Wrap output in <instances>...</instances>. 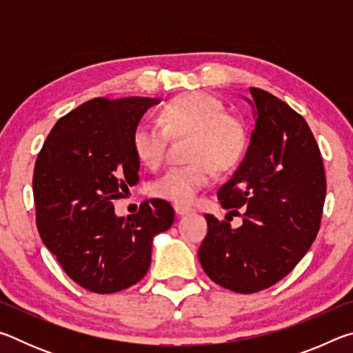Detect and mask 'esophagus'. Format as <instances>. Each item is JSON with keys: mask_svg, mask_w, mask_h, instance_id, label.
<instances>
[{"mask_svg": "<svg viewBox=\"0 0 353 353\" xmlns=\"http://www.w3.org/2000/svg\"><path fill=\"white\" fill-rule=\"evenodd\" d=\"M174 210H176V213L177 214H188V213H193L194 212V208L193 207H190V205H183V204H176L174 205Z\"/></svg>", "mask_w": 353, "mask_h": 353, "instance_id": "34e87169", "label": "esophagus"}]
</instances>
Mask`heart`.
I'll return each instance as SVG.
<instances>
[{
  "label": "heart",
  "instance_id": "heart-1",
  "mask_svg": "<svg viewBox=\"0 0 353 353\" xmlns=\"http://www.w3.org/2000/svg\"><path fill=\"white\" fill-rule=\"evenodd\" d=\"M170 135H190L187 155L191 162L172 166L149 185L155 198L190 204L201 190L212 183L214 168L234 166L246 149L248 134L243 123L224 113L218 98L193 92L168 101L160 110L159 121H140L132 132V148L141 163L151 168L162 165Z\"/></svg>",
  "mask_w": 353,
  "mask_h": 353
}]
</instances>
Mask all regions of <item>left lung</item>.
Segmentation results:
<instances>
[{
  "instance_id": "left-lung-1",
  "label": "left lung",
  "mask_w": 353,
  "mask_h": 353,
  "mask_svg": "<svg viewBox=\"0 0 353 353\" xmlns=\"http://www.w3.org/2000/svg\"><path fill=\"white\" fill-rule=\"evenodd\" d=\"M249 92L244 99L255 129L243 162L218 191L230 212L223 221L205 214L208 230L198 250L207 276L241 294L270 288L294 270L318 235L327 191L319 146L305 119L261 88ZM240 208L243 224L232 228Z\"/></svg>"
}]
</instances>
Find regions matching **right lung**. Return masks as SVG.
<instances>
[{"label":"right lung","mask_w":353,"mask_h":353,"mask_svg":"<svg viewBox=\"0 0 353 353\" xmlns=\"http://www.w3.org/2000/svg\"><path fill=\"white\" fill-rule=\"evenodd\" d=\"M160 99L94 98L62 117L46 137L34 168L37 229L67 276L98 294L145 277L154 236L168 230L174 210L149 199L128 218L113 201L139 182L132 132Z\"/></svg>","instance_id":"right-lung-1"}]
</instances>
